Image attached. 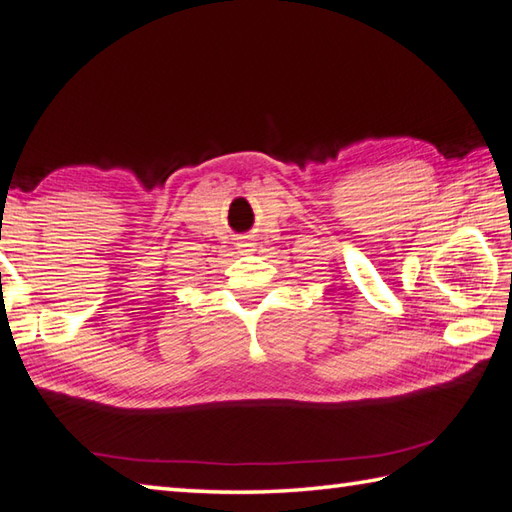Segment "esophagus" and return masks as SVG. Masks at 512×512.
<instances>
[{"label":"esophagus","instance_id":"1","mask_svg":"<svg viewBox=\"0 0 512 512\" xmlns=\"http://www.w3.org/2000/svg\"><path fill=\"white\" fill-rule=\"evenodd\" d=\"M237 246H239V248H242V250H244V253H246V250H253V242H250V239H248V237H246V239H242V242H239Z\"/></svg>","mask_w":512,"mask_h":512}]
</instances>
